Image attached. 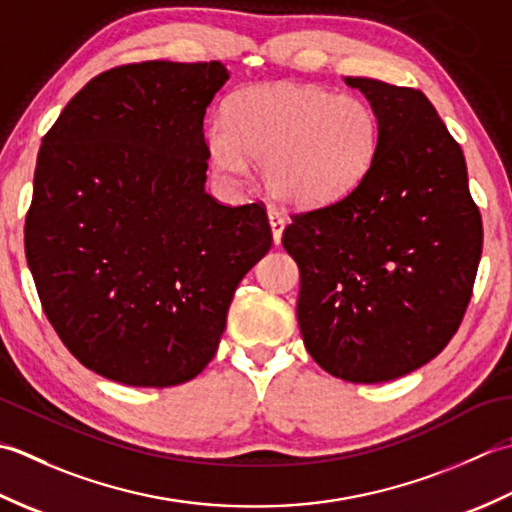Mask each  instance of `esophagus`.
I'll return each instance as SVG.
<instances>
[{
    "label": "esophagus",
    "mask_w": 512,
    "mask_h": 512,
    "mask_svg": "<svg viewBox=\"0 0 512 512\" xmlns=\"http://www.w3.org/2000/svg\"><path fill=\"white\" fill-rule=\"evenodd\" d=\"M267 218H269V227H271V236H274V243L280 245V238H283V229L287 223L285 216L276 210H269Z\"/></svg>",
    "instance_id": "34e87169"
}]
</instances>
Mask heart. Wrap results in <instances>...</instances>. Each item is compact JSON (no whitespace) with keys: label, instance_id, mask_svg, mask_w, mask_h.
<instances>
[{"label":"heart","instance_id":"heart-1","mask_svg":"<svg viewBox=\"0 0 512 512\" xmlns=\"http://www.w3.org/2000/svg\"><path fill=\"white\" fill-rule=\"evenodd\" d=\"M380 123L367 101L302 83L247 88L229 101L227 121L205 130L210 163L243 183L263 163L267 192L289 207H325L351 194L373 168Z\"/></svg>","mask_w":512,"mask_h":512}]
</instances>
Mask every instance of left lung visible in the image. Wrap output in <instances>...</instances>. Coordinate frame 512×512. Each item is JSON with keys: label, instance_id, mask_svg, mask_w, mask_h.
I'll return each mask as SVG.
<instances>
[{"label": "left lung", "instance_id": "1", "mask_svg": "<svg viewBox=\"0 0 512 512\" xmlns=\"http://www.w3.org/2000/svg\"><path fill=\"white\" fill-rule=\"evenodd\" d=\"M380 123L373 168L340 201L291 216L298 325L333 378L378 384L424 367L462 322L482 216L462 148L420 90L344 77Z\"/></svg>", "mask_w": 512, "mask_h": 512}]
</instances>
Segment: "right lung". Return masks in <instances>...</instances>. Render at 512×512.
<instances>
[{"label": "right lung", "instance_id": "obj_1", "mask_svg": "<svg viewBox=\"0 0 512 512\" xmlns=\"http://www.w3.org/2000/svg\"><path fill=\"white\" fill-rule=\"evenodd\" d=\"M227 79L221 61L112 68L41 141L26 260L61 342L103 378H196L238 283L269 252L263 205L205 192L203 119Z\"/></svg>", "mask_w": 512, "mask_h": 512}]
</instances>
